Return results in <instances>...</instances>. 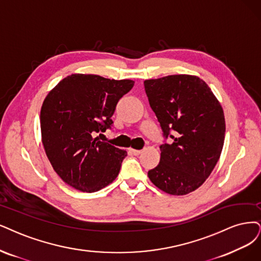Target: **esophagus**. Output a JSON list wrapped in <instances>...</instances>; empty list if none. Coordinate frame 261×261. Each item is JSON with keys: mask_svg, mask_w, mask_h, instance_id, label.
<instances>
[{"mask_svg": "<svg viewBox=\"0 0 261 261\" xmlns=\"http://www.w3.org/2000/svg\"><path fill=\"white\" fill-rule=\"evenodd\" d=\"M129 151L131 152V153H133L134 156H139V155H141L142 153V150H138V149H133V148H129Z\"/></svg>", "mask_w": 261, "mask_h": 261, "instance_id": "34e87169", "label": "esophagus"}]
</instances>
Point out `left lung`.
<instances>
[{
	"mask_svg": "<svg viewBox=\"0 0 261 261\" xmlns=\"http://www.w3.org/2000/svg\"><path fill=\"white\" fill-rule=\"evenodd\" d=\"M144 87L163 137L160 162L148 171L156 187L173 196L199 188L223 150L226 123L220 103L204 81L192 75L147 80Z\"/></svg>",
	"mask_w": 261,
	"mask_h": 261,
	"instance_id": "left-lung-1",
	"label": "left lung"
}]
</instances>
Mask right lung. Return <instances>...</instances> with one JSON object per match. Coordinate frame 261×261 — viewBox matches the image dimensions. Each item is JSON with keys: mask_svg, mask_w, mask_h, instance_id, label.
<instances>
[{"mask_svg": "<svg viewBox=\"0 0 261 261\" xmlns=\"http://www.w3.org/2000/svg\"><path fill=\"white\" fill-rule=\"evenodd\" d=\"M133 85L72 74L47 94L40 117L42 142L54 170L69 186L94 192L117 177L127 151L95 136L112 127L116 105Z\"/></svg>", "mask_w": 261, "mask_h": 261, "instance_id": "add662e5", "label": "right lung"}]
</instances>
